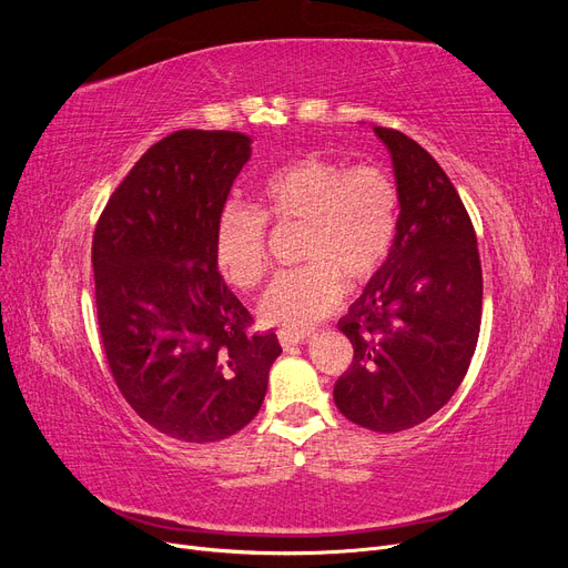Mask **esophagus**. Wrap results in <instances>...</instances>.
<instances>
[{
  "label": "esophagus",
  "mask_w": 568,
  "mask_h": 568,
  "mask_svg": "<svg viewBox=\"0 0 568 568\" xmlns=\"http://www.w3.org/2000/svg\"><path fill=\"white\" fill-rule=\"evenodd\" d=\"M313 334L311 332H280V343L282 348H291V346H298V343L307 341Z\"/></svg>",
  "instance_id": "esophagus-1"
}]
</instances>
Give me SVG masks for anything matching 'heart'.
<instances>
[{
    "mask_svg": "<svg viewBox=\"0 0 568 568\" xmlns=\"http://www.w3.org/2000/svg\"><path fill=\"white\" fill-rule=\"evenodd\" d=\"M398 209L388 168L305 156L263 180L257 211L244 203L222 209L213 261L230 286L251 291L270 270L265 220L301 227L296 257L305 265L274 280L257 315L284 332L307 329L338 305L343 284L357 288L379 274L398 236Z\"/></svg>",
    "mask_w": 568,
    "mask_h": 568,
    "instance_id": "1",
    "label": "heart"
}]
</instances>
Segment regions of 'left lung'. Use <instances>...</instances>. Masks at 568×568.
I'll list each match as a JSON object with an SVG mask.
<instances>
[{
    "label": "left lung",
    "mask_w": 568,
    "mask_h": 568,
    "mask_svg": "<svg viewBox=\"0 0 568 568\" xmlns=\"http://www.w3.org/2000/svg\"><path fill=\"white\" fill-rule=\"evenodd\" d=\"M400 194L398 236L338 329L353 363L334 403L353 424L398 434L453 398L476 351L484 272L471 217L438 161L407 134L379 128Z\"/></svg>",
    "instance_id": "obj_1"
}]
</instances>
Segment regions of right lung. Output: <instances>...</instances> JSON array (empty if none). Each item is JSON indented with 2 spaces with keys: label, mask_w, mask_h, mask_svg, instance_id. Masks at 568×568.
I'll use <instances>...</instances> for the list:
<instances>
[{
  "label": "right lung",
  "mask_w": 568,
  "mask_h": 568,
  "mask_svg": "<svg viewBox=\"0 0 568 568\" xmlns=\"http://www.w3.org/2000/svg\"><path fill=\"white\" fill-rule=\"evenodd\" d=\"M251 159V136L178 130L134 163L92 239L97 322L130 407L184 443L230 438L257 415L277 334L253 317L213 261L215 222Z\"/></svg>",
  "instance_id": "1"
}]
</instances>
